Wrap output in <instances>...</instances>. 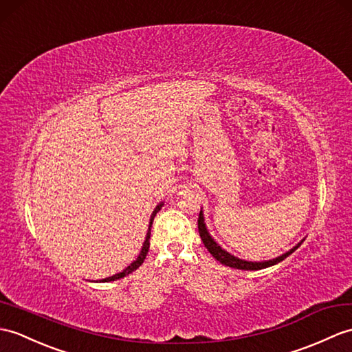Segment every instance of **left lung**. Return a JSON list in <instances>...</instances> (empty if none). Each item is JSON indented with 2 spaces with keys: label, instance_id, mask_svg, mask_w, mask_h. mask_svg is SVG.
<instances>
[{
  "label": "left lung",
  "instance_id": "1",
  "mask_svg": "<svg viewBox=\"0 0 352 352\" xmlns=\"http://www.w3.org/2000/svg\"><path fill=\"white\" fill-rule=\"evenodd\" d=\"M198 230H199V235H201V240L204 243V246H206L208 249V252L211 253V255L214 256V259H217L220 264H223L226 267H232V268H236V270H263V268H267V267H272V265H276L279 264L280 261H283L287 256H289L292 252H296L300 244L305 241V239L301 240L300 243H297L296 246H294L292 249H289L288 252L282 253L280 256L277 258H273V259H268V261H246V259H240L236 258L234 255H231L230 252H226L220 244H217L214 241L213 236L210 235L208 230H207V225H206V219H204V213L201 210L199 213V217H198Z\"/></svg>",
  "mask_w": 352,
  "mask_h": 352
}]
</instances>
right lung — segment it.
Here are the masks:
<instances>
[{"mask_svg":"<svg viewBox=\"0 0 352 352\" xmlns=\"http://www.w3.org/2000/svg\"><path fill=\"white\" fill-rule=\"evenodd\" d=\"M162 207H163V202H159L157 206H156V208H154V211L151 213L150 223H148V231H146L145 240H144V243H142V249H141V252H139L138 258L133 261L132 264L127 265L124 270H122V272H120V273H117V274H113V276H111V277H106V279H102L100 282H112V280L121 279V277H124V276L130 274L132 272H135L136 268H139V265H142L144 259H145V256H146V253H148V249H150V235H151V225H153V220H154V216H156V214L159 213Z\"/></svg>","mask_w":352,"mask_h":352,"instance_id":"right-lung-1","label":"right lung"}]
</instances>
